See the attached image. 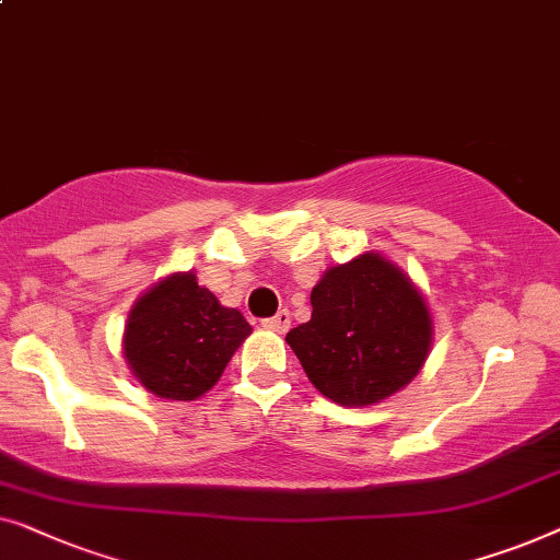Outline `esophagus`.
<instances>
[{"mask_svg": "<svg viewBox=\"0 0 560 560\" xmlns=\"http://www.w3.org/2000/svg\"><path fill=\"white\" fill-rule=\"evenodd\" d=\"M289 325H291V314H289V310H281L279 314H273V317L264 319V327H266V329H271V332H281V335L287 332Z\"/></svg>", "mask_w": 560, "mask_h": 560, "instance_id": "1", "label": "esophagus"}]
</instances>
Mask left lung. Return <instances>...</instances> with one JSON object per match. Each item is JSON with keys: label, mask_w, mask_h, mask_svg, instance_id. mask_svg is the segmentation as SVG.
Masks as SVG:
<instances>
[{"label": "left lung", "mask_w": 560, "mask_h": 560, "mask_svg": "<svg viewBox=\"0 0 560 560\" xmlns=\"http://www.w3.org/2000/svg\"><path fill=\"white\" fill-rule=\"evenodd\" d=\"M310 302L312 319L291 329L287 342L325 398L368 408L421 373L434 319L421 289L383 254L329 266Z\"/></svg>", "instance_id": "left-lung-1"}]
</instances>
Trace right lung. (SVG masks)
<instances>
[{
	"label": "right lung",
	"mask_w": 560,
	"mask_h": 560,
	"mask_svg": "<svg viewBox=\"0 0 560 560\" xmlns=\"http://www.w3.org/2000/svg\"><path fill=\"white\" fill-rule=\"evenodd\" d=\"M248 335L238 310L220 304L192 271H175L133 302L121 350L141 388L156 398L198 400Z\"/></svg>",
	"instance_id": "right-lung-1"
}]
</instances>
